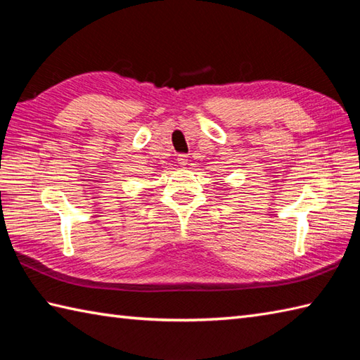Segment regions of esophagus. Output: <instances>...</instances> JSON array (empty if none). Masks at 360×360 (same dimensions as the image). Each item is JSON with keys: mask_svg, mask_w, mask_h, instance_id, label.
Here are the masks:
<instances>
[{"mask_svg": "<svg viewBox=\"0 0 360 360\" xmlns=\"http://www.w3.org/2000/svg\"><path fill=\"white\" fill-rule=\"evenodd\" d=\"M176 160H178V164H179V165L184 167V165H187V164H188V156H187V155H179V156H178V159H176Z\"/></svg>", "mask_w": 360, "mask_h": 360, "instance_id": "1", "label": "esophagus"}]
</instances>
